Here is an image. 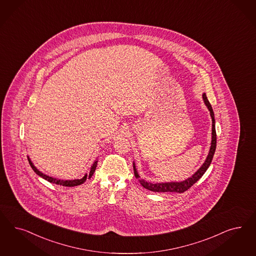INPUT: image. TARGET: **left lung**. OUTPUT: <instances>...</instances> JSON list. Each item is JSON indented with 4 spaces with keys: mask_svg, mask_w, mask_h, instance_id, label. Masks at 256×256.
Returning a JSON list of instances; mask_svg holds the SVG:
<instances>
[{
    "mask_svg": "<svg viewBox=\"0 0 256 256\" xmlns=\"http://www.w3.org/2000/svg\"><path fill=\"white\" fill-rule=\"evenodd\" d=\"M204 100L206 104L207 108L210 111V115L212 118V142H211V147L210 150L208 154L206 162L204 163V165L198 168V172L194 175H192V177H190L188 179H186V181L180 182H162V184H152V182H147L144 180L140 179V175L138 174V172L136 170V166L134 164V174L136 179L140 180L141 186L146 188V190L154 191V192H176V193H184V191L190 190V188L198 181V179H200V177L204 174L206 172L207 168H209V166L212 162V159L214 156V150H216V128H214V112L212 106L209 102V100H207L206 95L204 94Z\"/></svg>",
    "mask_w": 256,
    "mask_h": 256,
    "instance_id": "1",
    "label": "left lung"
}]
</instances>
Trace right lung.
Here are the masks:
<instances>
[{"label": "right lung", "instance_id": "right-lung-1", "mask_svg": "<svg viewBox=\"0 0 256 256\" xmlns=\"http://www.w3.org/2000/svg\"><path fill=\"white\" fill-rule=\"evenodd\" d=\"M28 161H29V164L31 166V168H33L34 172H36V174H38V176H40L42 177L43 179H45V180H47V181L50 182H52V184H60V186H79V184H82L86 180V178H91V176L93 175V174L95 172V170H96V166H97V162L98 161H96V162H94V164L92 166V168H91L90 172V174L88 175V174H86L84 177H82V179H78V180H72V181H63V180H58V179H54V178H52V177H49L48 175H45V174H42L33 165V163L31 162V160L29 159V157H28Z\"/></svg>", "mask_w": 256, "mask_h": 256}]
</instances>
